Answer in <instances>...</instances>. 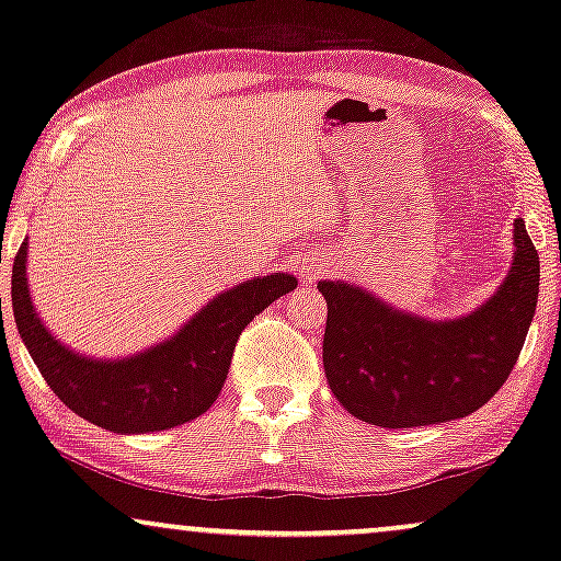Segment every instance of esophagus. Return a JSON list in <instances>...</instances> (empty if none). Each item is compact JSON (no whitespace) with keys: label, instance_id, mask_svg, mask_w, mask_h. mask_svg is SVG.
Instances as JSON below:
<instances>
[{"label":"esophagus","instance_id":"esophagus-1","mask_svg":"<svg viewBox=\"0 0 561 561\" xmlns=\"http://www.w3.org/2000/svg\"><path fill=\"white\" fill-rule=\"evenodd\" d=\"M323 272H325V266L321 264V261H310V264H302V268H300L305 285H308V282H313L316 276H321Z\"/></svg>","mask_w":561,"mask_h":561}]
</instances>
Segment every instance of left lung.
Here are the masks:
<instances>
[{
	"mask_svg": "<svg viewBox=\"0 0 561 561\" xmlns=\"http://www.w3.org/2000/svg\"><path fill=\"white\" fill-rule=\"evenodd\" d=\"M538 253L515 219V259L497 293L463 318L401 313L346 282H318L329 302L323 370L336 401L367 424L424 427L469 416L513 373L538 302Z\"/></svg>",
	"mask_w": 561,
	"mask_h": 561,
	"instance_id": "obj_1",
	"label": "left lung"
}]
</instances>
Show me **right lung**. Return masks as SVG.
<instances>
[{
  "label": "right lung",
  "instance_id": "add662e5",
  "mask_svg": "<svg viewBox=\"0 0 561 561\" xmlns=\"http://www.w3.org/2000/svg\"><path fill=\"white\" fill-rule=\"evenodd\" d=\"M27 240L12 266V310L33 363L75 414L98 427L145 435L196 420L217 401L238 336L276 297L293 293V274H268L217 295L179 333L124 359H90L51 336L27 293Z\"/></svg>",
  "mask_w": 561,
  "mask_h": 561
}]
</instances>
